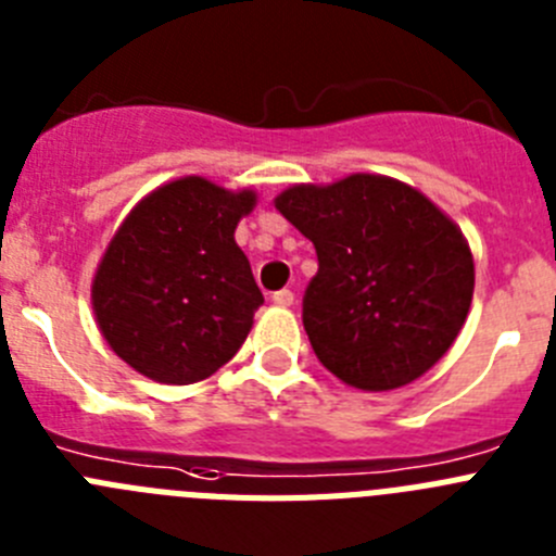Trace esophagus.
Returning <instances> with one entry per match:
<instances>
[{
    "instance_id": "1",
    "label": "esophagus",
    "mask_w": 556,
    "mask_h": 556,
    "mask_svg": "<svg viewBox=\"0 0 556 556\" xmlns=\"http://www.w3.org/2000/svg\"><path fill=\"white\" fill-rule=\"evenodd\" d=\"M273 303H275V306H283V308L294 306V292H289V289H281V292L273 294Z\"/></svg>"
}]
</instances>
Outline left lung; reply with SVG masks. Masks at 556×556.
Returning <instances> with one entry per match:
<instances>
[{
	"instance_id": "1",
	"label": "left lung",
	"mask_w": 556,
	"mask_h": 556,
	"mask_svg": "<svg viewBox=\"0 0 556 556\" xmlns=\"http://www.w3.org/2000/svg\"><path fill=\"white\" fill-rule=\"evenodd\" d=\"M275 208L317 250L303 328L342 384L397 390L448 353L473 301V253L424 191L356 172L289 186Z\"/></svg>"
}]
</instances>
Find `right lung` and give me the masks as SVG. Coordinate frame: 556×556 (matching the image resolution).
I'll return each instance as SVG.
<instances>
[{"label":"right lung","mask_w":556,"mask_h":556,"mask_svg":"<svg viewBox=\"0 0 556 556\" xmlns=\"http://www.w3.org/2000/svg\"><path fill=\"white\" fill-rule=\"evenodd\" d=\"M255 200L186 175L132 205L91 281L97 328L125 365L159 384H194L236 356L264 303L233 239Z\"/></svg>","instance_id":"1"}]
</instances>
